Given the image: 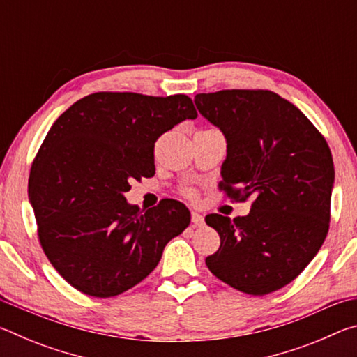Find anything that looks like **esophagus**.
Here are the masks:
<instances>
[{"label": "esophagus", "instance_id": "34e87169", "mask_svg": "<svg viewBox=\"0 0 357 357\" xmlns=\"http://www.w3.org/2000/svg\"><path fill=\"white\" fill-rule=\"evenodd\" d=\"M192 223L195 227H202L203 223H204V217L202 214L195 213V211H192Z\"/></svg>", "mask_w": 357, "mask_h": 357}]
</instances>
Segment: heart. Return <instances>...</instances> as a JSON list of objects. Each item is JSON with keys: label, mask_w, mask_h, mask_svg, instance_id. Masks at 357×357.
<instances>
[{"label": "heart", "mask_w": 357, "mask_h": 357, "mask_svg": "<svg viewBox=\"0 0 357 357\" xmlns=\"http://www.w3.org/2000/svg\"><path fill=\"white\" fill-rule=\"evenodd\" d=\"M183 193H184L187 198H190V200H195V198H197V192L193 190L192 187H185V189L183 190Z\"/></svg>", "instance_id": "obj_1"}]
</instances>
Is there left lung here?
Instances as JSON below:
<instances>
[{
  "instance_id": "8db88e82",
  "label": "left lung",
  "mask_w": 357,
  "mask_h": 357,
  "mask_svg": "<svg viewBox=\"0 0 357 357\" xmlns=\"http://www.w3.org/2000/svg\"><path fill=\"white\" fill-rule=\"evenodd\" d=\"M195 105L227 138L219 187L233 200L253 197L247 215H206L220 236L206 266L243 293L277 291L305 269L328 236L331 149L298 107L268 89L203 93Z\"/></svg>"
}]
</instances>
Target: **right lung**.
Returning a JSON list of instances; mask_svg holds the SVG:
<instances>
[{"mask_svg":"<svg viewBox=\"0 0 357 357\" xmlns=\"http://www.w3.org/2000/svg\"><path fill=\"white\" fill-rule=\"evenodd\" d=\"M197 116L184 94L94 93L53 123L33 162L28 195L42 249L78 291H128L189 227L183 203L165 198L143 213L124 193L134 179L154 176L157 138Z\"/></svg>","mask_w":357,"mask_h":357,"instance_id":"right-lung-1","label":"right lung"}]
</instances>
